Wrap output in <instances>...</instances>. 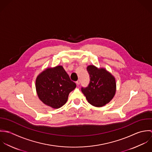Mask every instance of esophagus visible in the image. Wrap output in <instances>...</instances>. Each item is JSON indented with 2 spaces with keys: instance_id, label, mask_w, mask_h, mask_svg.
<instances>
[{
  "instance_id": "34e87169",
  "label": "esophagus",
  "mask_w": 152,
  "mask_h": 152,
  "mask_svg": "<svg viewBox=\"0 0 152 152\" xmlns=\"http://www.w3.org/2000/svg\"><path fill=\"white\" fill-rule=\"evenodd\" d=\"M80 80H78L76 82V85L79 86V85H80Z\"/></svg>"
}]
</instances>
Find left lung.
Instances as JSON below:
<instances>
[{
	"label": "left lung",
	"instance_id": "8db88e82",
	"mask_svg": "<svg viewBox=\"0 0 152 152\" xmlns=\"http://www.w3.org/2000/svg\"><path fill=\"white\" fill-rule=\"evenodd\" d=\"M87 70L90 76V83L88 87L82 88V91L91 105L102 107L109 103L115 95V78L104 68L99 69L89 65Z\"/></svg>",
	"mask_w": 152,
	"mask_h": 152
}]
</instances>
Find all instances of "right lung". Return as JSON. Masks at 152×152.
<instances>
[{"instance_id": "add662e5", "label": "right lung", "mask_w": 152, "mask_h": 152, "mask_svg": "<svg viewBox=\"0 0 152 152\" xmlns=\"http://www.w3.org/2000/svg\"><path fill=\"white\" fill-rule=\"evenodd\" d=\"M76 87L61 66L47 68L37 77L36 89L39 99L54 109L63 106Z\"/></svg>"}]
</instances>
